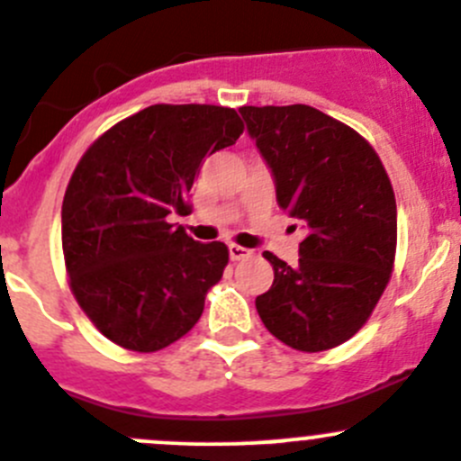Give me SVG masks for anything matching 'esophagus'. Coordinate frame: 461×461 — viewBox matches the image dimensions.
I'll use <instances>...</instances> for the list:
<instances>
[{"instance_id": "34e87169", "label": "esophagus", "mask_w": 461, "mask_h": 461, "mask_svg": "<svg viewBox=\"0 0 461 461\" xmlns=\"http://www.w3.org/2000/svg\"><path fill=\"white\" fill-rule=\"evenodd\" d=\"M229 255H230V259H232V262H240V259H244V258H250V255H253V250L244 249V246L229 244Z\"/></svg>"}]
</instances>
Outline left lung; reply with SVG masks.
<instances>
[{
    "instance_id": "8db88e82",
    "label": "left lung",
    "mask_w": 461,
    "mask_h": 461,
    "mask_svg": "<svg viewBox=\"0 0 461 461\" xmlns=\"http://www.w3.org/2000/svg\"><path fill=\"white\" fill-rule=\"evenodd\" d=\"M276 199L303 226L300 259L273 253V285L255 298L289 348L322 352L352 339L384 295L396 250V202L379 154L352 127L309 107H241Z\"/></svg>"
}]
</instances>
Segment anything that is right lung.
I'll list each match as a JSON object with an SVG mask.
<instances>
[{"mask_svg": "<svg viewBox=\"0 0 461 461\" xmlns=\"http://www.w3.org/2000/svg\"><path fill=\"white\" fill-rule=\"evenodd\" d=\"M241 131L230 107L152 104L104 131L76 166L62 202L67 273L112 343L157 352L202 318L229 249L194 241L170 215H188L202 161Z\"/></svg>", "mask_w": 461, "mask_h": 461, "instance_id": "obj_1", "label": "right lung"}]
</instances>
